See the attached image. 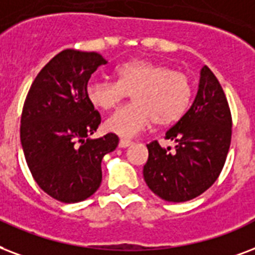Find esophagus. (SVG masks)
I'll list each match as a JSON object with an SVG mask.
<instances>
[{"mask_svg": "<svg viewBox=\"0 0 255 255\" xmlns=\"http://www.w3.org/2000/svg\"><path fill=\"white\" fill-rule=\"evenodd\" d=\"M120 147H122V149H125V147H129L130 145H133V142L129 141V139H120Z\"/></svg>", "mask_w": 255, "mask_h": 255, "instance_id": "esophagus-1", "label": "esophagus"}]
</instances>
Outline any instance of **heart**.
<instances>
[{"instance_id":"1","label":"heart","mask_w":255,"mask_h":255,"mask_svg":"<svg viewBox=\"0 0 255 255\" xmlns=\"http://www.w3.org/2000/svg\"><path fill=\"white\" fill-rule=\"evenodd\" d=\"M117 81H92L86 89L89 104L110 110L131 93L133 104L124 106L105 122L108 131L131 138L154 121L166 126L186 114L193 100V84L182 72L149 60H131L116 69Z\"/></svg>"}]
</instances>
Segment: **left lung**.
Listing matches in <instances>:
<instances>
[{
    "label": "left lung",
    "instance_id": "left-lung-1",
    "mask_svg": "<svg viewBox=\"0 0 255 255\" xmlns=\"http://www.w3.org/2000/svg\"><path fill=\"white\" fill-rule=\"evenodd\" d=\"M174 149L147 143L143 166L146 185L159 198L185 202L198 197L216 182L232 141V114L217 77L201 69L198 92L190 109L166 131Z\"/></svg>",
    "mask_w": 255,
    "mask_h": 255
}]
</instances>
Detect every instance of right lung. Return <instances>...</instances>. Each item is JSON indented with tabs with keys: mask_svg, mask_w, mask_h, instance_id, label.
I'll return each mask as SVG.
<instances>
[{
	"mask_svg": "<svg viewBox=\"0 0 255 255\" xmlns=\"http://www.w3.org/2000/svg\"><path fill=\"white\" fill-rule=\"evenodd\" d=\"M108 61L96 52L66 49L33 81L21 116V143L33 178L46 194L65 203L81 202L102 181L104 155L118 146L109 133L89 138L101 124L86 89Z\"/></svg>",
	"mask_w": 255,
	"mask_h": 255,
	"instance_id": "1",
	"label": "right lung"
}]
</instances>
